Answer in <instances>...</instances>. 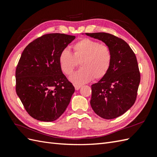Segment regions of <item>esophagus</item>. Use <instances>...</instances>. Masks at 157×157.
I'll return each instance as SVG.
<instances>
[{"label": "esophagus", "mask_w": 157, "mask_h": 157, "mask_svg": "<svg viewBox=\"0 0 157 157\" xmlns=\"http://www.w3.org/2000/svg\"><path fill=\"white\" fill-rule=\"evenodd\" d=\"M75 87V89L76 90H78L80 89V88L82 87V86H79V85H75L74 86Z\"/></svg>", "instance_id": "1"}]
</instances>
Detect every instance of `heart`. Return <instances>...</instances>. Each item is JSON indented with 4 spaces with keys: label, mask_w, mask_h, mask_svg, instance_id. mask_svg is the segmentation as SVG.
<instances>
[{
    "label": "heart",
    "mask_w": 157,
    "mask_h": 157,
    "mask_svg": "<svg viewBox=\"0 0 157 157\" xmlns=\"http://www.w3.org/2000/svg\"><path fill=\"white\" fill-rule=\"evenodd\" d=\"M59 65L62 71L71 75L80 63L81 69L70 77L75 84H84L92 80L101 79L109 70L112 62L111 49L105 44L89 38H84L72 46V54L63 51L59 55Z\"/></svg>",
    "instance_id": "1"
}]
</instances>
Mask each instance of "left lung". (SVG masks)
Returning <instances> with one entry per match:
<instances>
[{
	"instance_id": "8db88e82",
	"label": "left lung",
	"mask_w": 157,
	"mask_h": 157,
	"mask_svg": "<svg viewBox=\"0 0 157 157\" xmlns=\"http://www.w3.org/2000/svg\"><path fill=\"white\" fill-rule=\"evenodd\" d=\"M107 45L112 62L107 73L92 85L90 105L96 115L106 119L118 117L134 104L140 82L136 56L128 43L105 32L86 33Z\"/></svg>"
}]
</instances>
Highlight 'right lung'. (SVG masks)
<instances>
[{"label":"right lung","mask_w":157,"mask_h":157,"mask_svg":"<svg viewBox=\"0 0 157 157\" xmlns=\"http://www.w3.org/2000/svg\"><path fill=\"white\" fill-rule=\"evenodd\" d=\"M75 38L64 34H48L26 46L15 71L16 92L28 114L41 121L60 117L75 92L60 67L61 52Z\"/></svg>","instance_id":"obj_1"}]
</instances>
